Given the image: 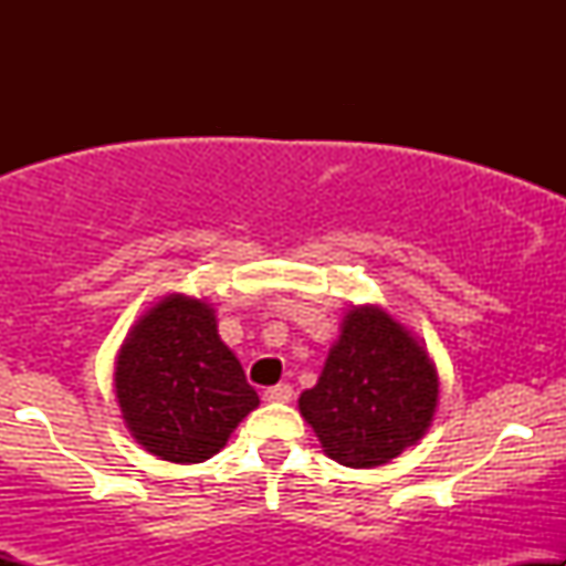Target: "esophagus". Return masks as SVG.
<instances>
[{"label": "esophagus", "instance_id": "obj_1", "mask_svg": "<svg viewBox=\"0 0 566 566\" xmlns=\"http://www.w3.org/2000/svg\"><path fill=\"white\" fill-rule=\"evenodd\" d=\"M263 399L265 401H274V405H284V401L292 399V388L287 386V382H279V386L265 388Z\"/></svg>", "mask_w": 566, "mask_h": 566}]
</instances>
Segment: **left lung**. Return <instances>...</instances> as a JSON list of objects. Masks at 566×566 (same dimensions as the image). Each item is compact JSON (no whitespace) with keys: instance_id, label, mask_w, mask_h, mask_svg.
<instances>
[{"instance_id":"left-lung-1","label":"left lung","mask_w":566,"mask_h":566,"mask_svg":"<svg viewBox=\"0 0 566 566\" xmlns=\"http://www.w3.org/2000/svg\"><path fill=\"white\" fill-rule=\"evenodd\" d=\"M297 407L327 458L346 469H375L431 428L439 373L426 343L382 305H354Z\"/></svg>"}]
</instances>
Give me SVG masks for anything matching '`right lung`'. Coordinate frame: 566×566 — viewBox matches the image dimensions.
Instances as JSON below:
<instances>
[{
  "instance_id": "1",
  "label": "right lung",
  "mask_w": 566,
  "mask_h": 566,
  "mask_svg": "<svg viewBox=\"0 0 566 566\" xmlns=\"http://www.w3.org/2000/svg\"><path fill=\"white\" fill-rule=\"evenodd\" d=\"M114 394L125 428L170 463L218 454L261 399L220 340L205 297L170 292L138 316L116 350Z\"/></svg>"
}]
</instances>
